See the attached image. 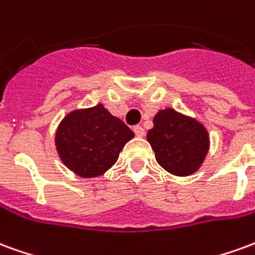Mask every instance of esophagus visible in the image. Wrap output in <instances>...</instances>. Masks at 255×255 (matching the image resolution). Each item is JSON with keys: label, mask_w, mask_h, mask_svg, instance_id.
Segmentation results:
<instances>
[{"label": "esophagus", "mask_w": 255, "mask_h": 255, "mask_svg": "<svg viewBox=\"0 0 255 255\" xmlns=\"http://www.w3.org/2000/svg\"><path fill=\"white\" fill-rule=\"evenodd\" d=\"M133 132H135V135H136L138 138L144 136V129L143 127H140V126H135V127H133Z\"/></svg>", "instance_id": "1"}]
</instances>
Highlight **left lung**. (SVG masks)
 Listing matches in <instances>:
<instances>
[{"label": "left lung", "mask_w": 255, "mask_h": 255, "mask_svg": "<svg viewBox=\"0 0 255 255\" xmlns=\"http://www.w3.org/2000/svg\"><path fill=\"white\" fill-rule=\"evenodd\" d=\"M147 142L155 160L175 176H190L201 168L210 146L209 132L202 123L172 108L157 112Z\"/></svg>", "instance_id": "obj_1"}]
</instances>
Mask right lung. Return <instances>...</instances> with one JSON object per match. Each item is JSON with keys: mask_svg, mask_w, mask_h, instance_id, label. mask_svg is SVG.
Wrapping results in <instances>:
<instances>
[{"mask_svg": "<svg viewBox=\"0 0 255 255\" xmlns=\"http://www.w3.org/2000/svg\"><path fill=\"white\" fill-rule=\"evenodd\" d=\"M135 135L112 116L102 104L68 113L56 131L58 157L80 177L104 175L116 164L120 151Z\"/></svg>", "mask_w": 255, "mask_h": 255, "instance_id": "right-lung-1", "label": "right lung"}]
</instances>
